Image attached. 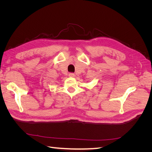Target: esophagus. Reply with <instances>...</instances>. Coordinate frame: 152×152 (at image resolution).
<instances>
[{"mask_svg":"<svg viewBox=\"0 0 152 152\" xmlns=\"http://www.w3.org/2000/svg\"><path fill=\"white\" fill-rule=\"evenodd\" d=\"M68 76L70 77H73L75 76V74H74V73H69Z\"/></svg>","mask_w":152,"mask_h":152,"instance_id":"esophagus-1","label":"esophagus"}]
</instances>
